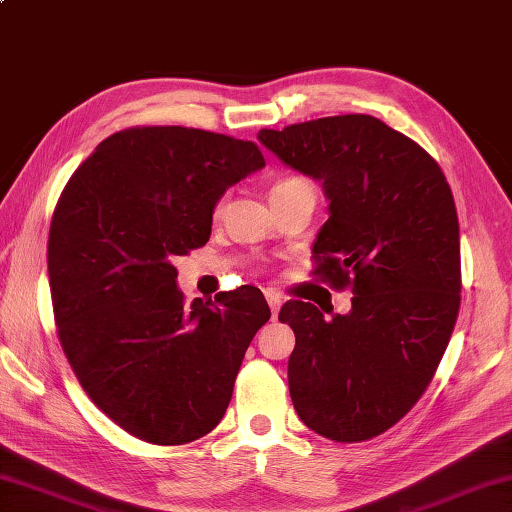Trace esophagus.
<instances>
[{"instance_id":"esophagus-1","label":"esophagus","mask_w":512,"mask_h":512,"mask_svg":"<svg viewBox=\"0 0 512 512\" xmlns=\"http://www.w3.org/2000/svg\"><path fill=\"white\" fill-rule=\"evenodd\" d=\"M265 297H267V302H269L271 315H273V319H276V317H278V313H280V306H282V297H280L278 293H273V291H267V293H265Z\"/></svg>"}]
</instances>
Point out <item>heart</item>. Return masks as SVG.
<instances>
[{"label":"heart","instance_id":"obj_1","mask_svg":"<svg viewBox=\"0 0 512 512\" xmlns=\"http://www.w3.org/2000/svg\"><path fill=\"white\" fill-rule=\"evenodd\" d=\"M291 182H308V180H304V178H289V180H284V182H280V184H276V186H282V184H291ZM310 184V182H308ZM221 208H223V199L221 202L217 204V208H215V213L219 215L221 213Z\"/></svg>","mask_w":512,"mask_h":512}]
</instances>
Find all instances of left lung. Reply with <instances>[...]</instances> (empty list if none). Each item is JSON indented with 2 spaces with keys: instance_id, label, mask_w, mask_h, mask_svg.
Returning <instances> with one entry per match:
<instances>
[{
  "instance_id": "8db88e82",
  "label": "left lung",
  "mask_w": 512,
  "mask_h": 512,
  "mask_svg": "<svg viewBox=\"0 0 512 512\" xmlns=\"http://www.w3.org/2000/svg\"><path fill=\"white\" fill-rule=\"evenodd\" d=\"M260 145L321 182L328 221L313 243L317 273L350 286L352 308L326 317L286 302L295 332L291 400L310 430L367 441L417 404L450 343L460 306L454 195L441 167L371 115L260 130Z\"/></svg>"
}]
</instances>
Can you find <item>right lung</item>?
Returning a JSON list of instances; mask_svg holds the SVG:
<instances>
[{
    "label": "right lung",
    "mask_w": 512,
    "mask_h": 512,
    "mask_svg": "<svg viewBox=\"0 0 512 512\" xmlns=\"http://www.w3.org/2000/svg\"><path fill=\"white\" fill-rule=\"evenodd\" d=\"M265 167L252 141L180 126L108 136L54 210L47 271L84 391L136 439L208 434L271 310L256 286L184 304L173 258L206 245L230 186Z\"/></svg>",
    "instance_id": "obj_1"
}]
</instances>
